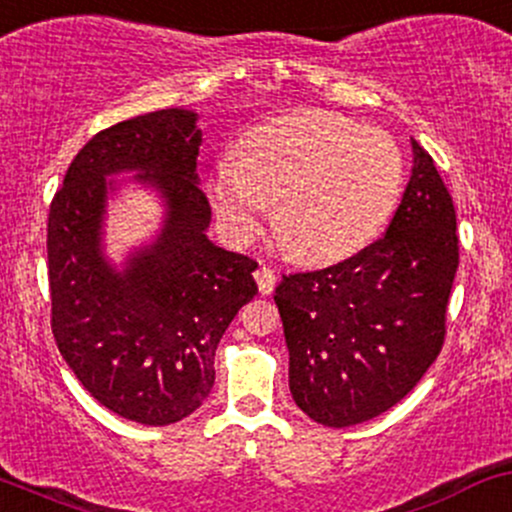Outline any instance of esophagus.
I'll use <instances>...</instances> for the list:
<instances>
[{
	"label": "esophagus",
	"mask_w": 512,
	"mask_h": 512,
	"mask_svg": "<svg viewBox=\"0 0 512 512\" xmlns=\"http://www.w3.org/2000/svg\"><path fill=\"white\" fill-rule=\"evenodd\" d=\"M255 279H257V286H260V294H272L274 291V284H277V274L272 272L269 267H257L255 269Z\"/></svg>",
	"instance_id": "34e87169"
}]
</instances>
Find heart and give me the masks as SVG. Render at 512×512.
<instances>
[{
	"label": "heart",
	"mask_w": 512,
	"mask_h": 512,
	"mask_svg": "<svg viewBox=\"0 0 512 512\" xmlns=\"http://www.w3.org/2000/svg\"><path fill=\"white\" fill-rule=\"evenodd\" d=\"M406 165L396 140L350 116L306 109L252 128L238 157L211 177L218 221L235 243L274 233L303 265L357 255L384 230L401 199Z\"/></svg>",
	"instance_id": "heart-1"
}]
</instances>
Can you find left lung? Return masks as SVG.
<instances>
[{
	"instance_id": "obj_1",
	"label": "left lung",
	"mask_w": 512,
	"mask_h": 512,
	"mask_svg": "<svg viewBox=\"0 0 512 512\" xmlns=\"http://www.w3.org/2000/svg\"><path fill=\"white\" fill-rule=\"evenodd\" d=\"M389 228L357 255L284 274L279 316L296 406L325 428H350L396 406L423 379L447 335L459 265L457 213L428 150Z\"/></svg>"
}]
</instances>
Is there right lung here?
Masks as SVG:
<instances>
[{"label": "right lung", "instance_id": "obj_1", "mask_svg": "<svg viewBox=\"0 0 512 512\" xmlns=\"http://www.w3.org/2000/svg\"><path fill=\"white\" fill-rule=\"evenodd\" d=\"M196 114L162 109L104 128L75 155L48 213L50 328L80 384L109 411L170 425L204 403L213 357L257 294V262L206 238ZM138 171L168 204L161 238L123 273L100 255L105 177Z\"/></svg>", "mask_w": 512, "mask_h": 512}]
</instances>
